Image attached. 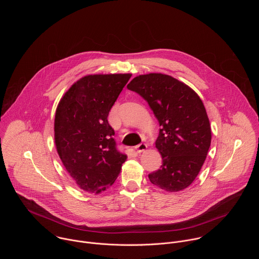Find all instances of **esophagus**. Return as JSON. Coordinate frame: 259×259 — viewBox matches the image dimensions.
<instances>
[{
  "label": "esophagus",
  "mask_w": 259,
  "mask_h": 259,
  "mask_svg": "<svg viewBox=\"0 0 259 259\" xmlns=\"http://www.w3.org/2000/svg\"><path fill=\"white\" fill-rule=\"evenodd\" d=\"M147 148H148V146H147L145 143H141L140 145H138V146L136 147V150H137L138 153H141V152H143L144 150H146Z\"/></svg>",
  "instance_id": "34e87169"
}]
</instances>
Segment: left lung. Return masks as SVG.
Listing matches in <instances>:
<instances>
[{"label": "left lung", "instance_id": "8db88e82", "mask_svg": "<svg viewBox=\"0 0 259 259\" xmlns=\"http://www.w3.org/2000/svg\"><path fill=\"white\" fill-rule=\"evenodd\" d=\"M127 89L148 103L160 126L155 147L162 164L148 175L150 183L168 192L185 189L197 177L211 142L209 120L200 98L167 74L136 76Z\"/></svg>", "mask_w": 259, "mask_h": 259}]
</instances>
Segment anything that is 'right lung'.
Returning <instances> with one entry per match:
<instances>
[{"instance_id": "right-lung-1", "label": "right lung", "mask_w": 259, "mask_h": 259, "mask_svg": "<svg viewBox=\"0 0 259 259\" xmlns=\"http://www.w3.org/2000/svg\"><path fill=\"white\" fill-rule=\"evenodd\" d=\"M132 74H91L74 83L55 117L58 153L76 185L89 192L111 186L126 154L119 151L108 121L111 107Z\"/></svg>"}]
</instances>
